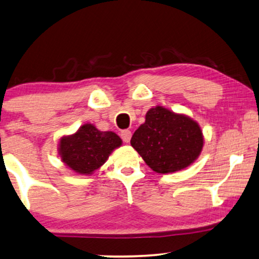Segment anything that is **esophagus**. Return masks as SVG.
<instances>
[{"label": "esophagus", "instance_id": "obj_1", "mask_svg": "<svg viewBox=\"0 0 259 259\" xmlns=\"http://www.w3.org/2000/svg\"><path fill=\"white\" fill-rule=\"evenodd\" d=\"M121 138L123 140V142H125V143L130 142L131 131H130V130H122V131H121Z\"/></svg>", "mask_w": 259, "mask_h": 259}]
</instances>
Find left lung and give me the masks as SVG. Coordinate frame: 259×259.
Instances as JSON below:
<instances>
[{
  "instance_id": "obj_1",
  "label": "left lung",
  "mask_w": 259,
  "mask_h": 259,
  "mask_svg": "<svg viewBox=\"0 0 259 259\" xmlns=\"http://www.w3.org/2000/svg\"><path fill=\"white\" fill-rule=\"evenodd\" d=\"M130 143L150 168L165 175L194 163L201 153L203 136L194 119L157 106L146 113Z\"/></svg>"
}]
</instances>
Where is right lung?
I'll list each match as a JSON object with an SVG mask.
<instances>
[{
	"label": "right lung",
	"instance_id": "obj_1",
	"mask_svg": "<svg viewBox=\"0 0 259 259\" xmlns=\"http://www.w3.org/2000/svg\"><path fill=\"white\" fill-rule=\"evenodd\" d=\"M122 145L113 131H100L91 123L81 125L75 134L59 142L61 161L79 175H92L106 163L109 154Z\"/></svg>",
	"mask_w": 259,
	"mask_h": 259
}]
</instances>
